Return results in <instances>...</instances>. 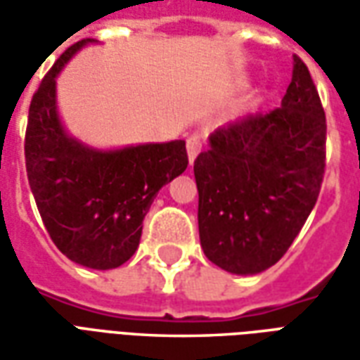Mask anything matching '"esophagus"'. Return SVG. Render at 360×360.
Instances as JSON below:
<instances>
[{
  "mask_svg": "<svg viewBox=\"0 0 360 360\" xmlns=\"http://www.w3.org/2000/svg\"><path fill=\"white\" fill-rule=\"evenodd\" d=\"M202 148V139L198 134H191L187 139V154H188V162L193 164L195 158L198 156V152Z\"/></svg>",
  "mask_w": 360,
  "mask_h": 360,
  "instance_id": "esophagus-1",
  "label": "esophagus"
}]
</instances>
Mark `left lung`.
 Here are the masks:
<instances>
[{"instance_id":"left-lung-1","label":"left lung","mask_w":360,"mask_h":360,"mask_svg":"<svg viewBox=\"0 0 360 360\" xmlns=\"http://www.w3.org/2000/svg\"><path fill=\"white\" fill-rule=\"evenodd\" d=\"M293 61L281 108L216 129L195 160L200 245L231 274L276 264L320 195L326 113L309 67Z\"/></svg>"}]
</instances>
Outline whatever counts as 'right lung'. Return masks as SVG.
I'll use <instances>...</instances> for the list:
<instances>
[{
  "mask_svg": "<svg viewBox=\"0 0 360 360\" xmlns=\"http://www.w3.org/2000/svg\"><path fill=\"white\" fill-rule=\"evenodd\" d=\"M89 42L69 46L32 96L25 162L56 247L77 264L111 270L133 257L150 204L187 169L188 158L185 141L100 152L67 136L56 110V77Z\"/></svg>",
  "mask_w": 360,
  "mask_h": 360,
  "instance_id": "right-lung-1",
  "label": "right lung"
}]
</instances>
